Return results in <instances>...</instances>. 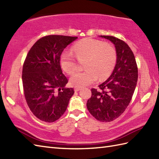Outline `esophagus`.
I'll return each mask as SVG.
<instances>
[{"instance_id": "34e87169", "label": "esophagus", "mask_w": 159, "mask_h": 159, "mask_svg": "<svg viewBox=\"0 0 159 159\" xmlns=\"http://www.w3.org/2000/svg\"><path fill=\"white\" fill-rule=\"evenodd\" d=\"M81 89H82V88H77V87H75V89H74V90H75V92L79 91V90H80Z\"/></svg>"}]
</instances>
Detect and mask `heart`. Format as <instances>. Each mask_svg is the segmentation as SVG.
I'll return each mask as SVG.
<instances>
[{"label": "heart", "mask_w": 159, "mask_h": 159, "mask_svg": "<svg viewBox=\"0 0 159 159\" xmlns=\"http://www.w3.org/2000/svg\"><path fill=\"white\" fill-rule=\"evenodd\" d=\"M74 55L71 52H63L60 57L62 69L69 75H72L78 69L75 57L84 62V71H80L70 77L71 85L82 88L96 82L98 79L107 77L114 70L117 59L115 48L109 43L92 38H84L78 41L73 46ZM76 56L75 57V56Z\"/></svg>", "instance_id": "1"}]
</instances>
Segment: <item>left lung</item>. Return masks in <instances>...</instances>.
<instances>
[{"label": "left lung", "mask_w": 159, "mask_h": 159, "mask_svg": "<svg viewBox=\"0 0 159 159\" xmlns=\"http://www.w3.org/2000/svg\"><path fill=\"white\" fill-rule=\"evenodd\" d=\"M115 45L117 60L110 77L92 89L86 106L97 120L108 122L118 118L128 107L138 79V69L131 49L124 41L112 36H101Z\"/></svg>", "instance_id": "1"}]
</instances>
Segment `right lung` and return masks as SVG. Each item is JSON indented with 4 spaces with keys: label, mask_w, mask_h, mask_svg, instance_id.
I'll use <instances>...</instances> for the list:
<instances>
[{
    "label": "right lung",
    "mask_w": 159,
    "mask_h": 159,
    "mask_svg": "<svg viewBox=\"0 0 159 159\" xmlns=\"http://www.w3.org/2000/svg\"><path fill=\"white\" fill-rule=\"evenodd\" d=\"M77 37L48 35L35 43L26 57L22 84L28 106L40 120L53 122L64 114L73 88H65L68 80L62 73L60 57Z\"/></svg>",
    "instance_id": "1"
}]
</instances>
